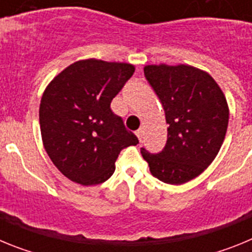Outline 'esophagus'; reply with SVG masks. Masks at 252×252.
<instances>
[{"label": "esophagus", "mask_w": 252, "mask_h": 252, "mask_svg": "<svg viewBox=\"0 0 252 252\" xmlns=\"http://www.w3.org/2000/svg\"><path fill=\"white\" fill-rule=\"evenodd\" d=\"M142 135H144V131H142L141 128H140V130H137V131H136V136L139 137L140 141H141V140H142Z\"/></svg>", "instance_id": "esophagus-1"}]
</instances>
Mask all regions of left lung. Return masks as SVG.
I'll return each mask as SVG.
<instances>
[{"instance_id": "8db88e82", "label": "left lung", "mask_w": 252, "mask_h": 252, "mask_svg": "<svg viewBox=\"0 0 252 252\" xmlns=\"http://www.w3.org/2000/svg\"><path fill=\"white\" fill-rule=\"evenodd\" d=\"M144 74L165 111L168 140L158 154L141 149L151 174L179 186L217 157L228 126V104L216 81L192 65H146Z\"/></svg>"}]
</instances>
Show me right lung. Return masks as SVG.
<instances>
[{"mask_svg":"<svg viewBox=\"0 0 252 252\" xmlns=\"http://www.w3.org/2000/svg\"><path fill=\"white\" fill-rule=\"evenodd\" d=\"M133 72L132 64L78 60L44 91L39 110L44 148L72 182L103 183L113 174L120 151L139 144L111 110V101Z\"/></svg>","mask_w":252,"mask_h":252,"instance_id":"obj_1","label":"right lung"}]
</instances>
